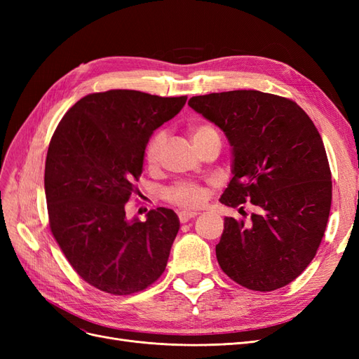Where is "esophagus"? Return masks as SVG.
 <instances>
[{"instance_id": "obj_1", "label": "esophagus", "mask_w": 359, "mask_h": 359, "mask_svg": "<svg viewBox=\"0 0 359 359\" xmlns=\"http://www.w3.org/2000/svg\"><path fill=\"white\" fill-rule=\"evenodd\" d=\"M198 215V212H191V211H181L178 212V219L181 223H187L189 220L194 219V217Z\"/></svg>"}]
</instances>
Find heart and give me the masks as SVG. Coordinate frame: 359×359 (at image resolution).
<instances>
[{"label":"heart","mask_w":359,"mask_h":359,"mask_svg":"<svg viewBox=\"0 0 359 359\" xmlns=\"http://www.w3.org/2000/svg\"><path fill=\"white\" fill-rule=\"evenodd\" d=\"M210 133H217V130L211 126H198L191 130V139L193 144L198 142L202 137ZM166 142V133L165 132H158L153 139L149 140L147 145L145 151V160L148 163V166H154L157 165V161L160 158L161 148ZM206 198H208V189L202 184L198 182H190V181H182L177 182L175 186H172L165 190V199L175 205L180 206V208H186V210H193L201 206Z\"/></svg>","instance_id":"heart-1"}]
</instances>
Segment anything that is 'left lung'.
Segmentation results:
<instances>
[{
	"label": "left lung",
	"instance_id": "left-lung-1",
	"mask_svg": "<svg viewBox=\"0 0 359 359\" xmlns=\"http://www.w3.org/2000/svg\"><path fill=\"white\" fill-rule=\"evenodd\" d=\"M191 109L219 126L232 145V173L222 203L250 202L248 220L224 219L215 255L223 273L247 289L269 292L306 269L327 229L332 181L322 137L286 97L238 90L196 95Z\"/></svg>",
	"mask_w": 359,
	"mask_h": 359
}]
</instances>
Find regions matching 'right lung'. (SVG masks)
Returning a JSON list of instances; mask_svg holds the SVG:
<instances>
[{
	"label": "right lung",
	"mask_w": 359,
	"mask_h": 359,
	"mask_svg": "<svg viewBox=\"0 0 359 359\" xmlns=\"http://www.w3.org/2000/svg\"><path fill=\"white\" fill-rule=\"evenodd\" d=\"M187 97L135 90L93 93L62 116L48 148L45 193L50 232L86 283L132 295L160 278L180 231L177 214L151 210L128 220L145 148L156 128L175 116Z\"/></svg>",
	"instance_id": "right-lung-1"
}]
</instances>
